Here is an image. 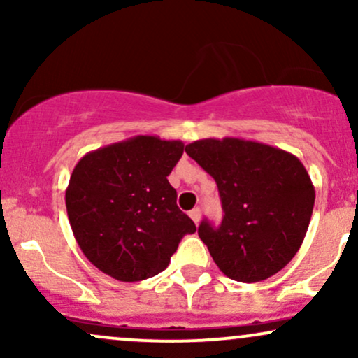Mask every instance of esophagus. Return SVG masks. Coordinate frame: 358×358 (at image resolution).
<instances>
[{"label": "esophagus", "instance_id": "esophagus-1", "mask_svg": "<svg viewBox=\"0 0 358 358\" xmlns=\"http://www.w3.org/2000/svg\"><path fill=\"white\" fill-rule=\"evenodd\" d=\"M188 215H190V219L195 222V224H199V220H200V215H202V212H200V208L196 207V208H193V210H190V213H188Z\"/></svg>", "mask_w": 358, "mask_h": 358}]
</instances>
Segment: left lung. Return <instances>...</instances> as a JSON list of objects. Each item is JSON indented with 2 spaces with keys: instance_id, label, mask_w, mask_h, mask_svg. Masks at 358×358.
<instances>
[{
  "instance_id": "8db88e82",
  "label": "left lung",
  "mask_w": 358,
  "mask_h": 358,
  "mask_svg": "<svg viewBox=\"0 0 358 358\" xmlns=\"http://www.w3.org/2000/svg\"><path fill=\"white\" fill-rule=\"evenodd\" d=\"M187 155L212 175L224 219L203 220L199 236L227 278L257 282L281 271L301 248L315 187L294 155L239 138L199 139Z\"/></svg>"
}]
</instances>
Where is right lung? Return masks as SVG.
I'll return each mask as SVG.
<instances>
[{"instance_id": "right-lung-1", "label": "right lung", "mask_w": 358, "mask_h": 358, "mask_svg": "<svg viewBox=\"0 0 358 358\" xmlns=\"http://www.w3.org/2000/svg\"><path fill=\"white\" fill-rule=\"evenodd\" d=\"M183 143L134 136L82 156L65 190L67 215L84 256L108 276L134 282L166 269L195 224L176 205L166 176Z\"/></svg>"}]
</instances>
